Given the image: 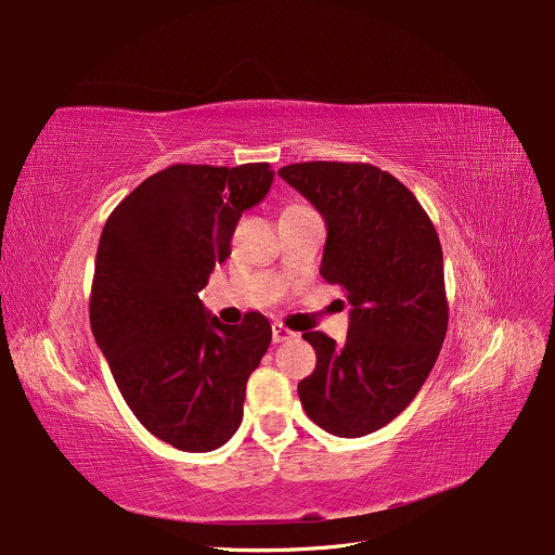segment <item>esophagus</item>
<instances>
[{
	"label": "esophagus",
	"instance_id": "1",
	"mask_svg": "<svg viewBox=\"0 0 555 555\" xmlns=\"http://www.w3.org/2000/svg\"><path fill=\"white\" fill-rule=\"evenodd\" d=\"M295 337V333L291 331V328H285L283 324H279V322H274L272 324V340L279 345V343H287V340H293Z\"/></svg>",
	"mask_w": 555,
	"mask_h": 555
}]
</instances>
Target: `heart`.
Instances as JSON below:
<instances>
[{"label": "heart", "mask_w": 555, "mask_h": 555, "mask_svg": "<svg viewBox=\"0 0 555 555\" xmlns=\"http://www.w3.org/2000/svg\"><path fill=\"white\" fill-rule=\"evenodd\" d=\"M299 208H306V206H301V204H287V206L283 208V212H285V210H299Z\"/></svg>", "instance_id": "obj_1"}]
</instances>
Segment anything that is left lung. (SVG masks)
<instances>
[{
    "instance_id": "left-lung-1",
    "label": "left lung",
    "mask_w": 555,
    "mask_h": 555,
    "mask_svg": "<svg viewBox=\"0 0 555 555\" xmlns=\"http://www.w3.org/2000/svg\"><path fill=\"white\" fill-rule=\"evenodd\" d=\"M279 175L322 212L320 274L353 306L343 347L322 331L304 333L318 365L297 392L320 428L363 438L405 411L442 349L449 304L440 237L413 192L376 165L310 160Z\"/></svg>"
}]
</instances>
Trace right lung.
<instances>
[{"label":"right lung","instance_id":"1","mask_svg":"<svg viewBox=\"0 0 555 555\" xmlns=\"http://www.w3.org/2000/svg\"><path fill=\"white\" fill-rule=\"evenodd\" d=\"M270 163L170 165L104 224L90 326L127 405L158 440L212 451L243 422L247 380L272 340L260 312L210 318L199 291L231 256L243 212L272 185Z\"/></svg>","mask_w":555,"mask_h":555}]
</instances>
